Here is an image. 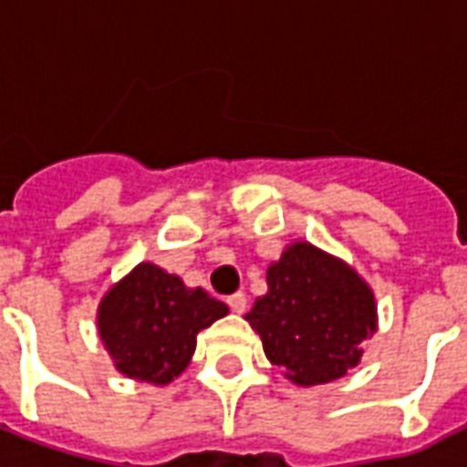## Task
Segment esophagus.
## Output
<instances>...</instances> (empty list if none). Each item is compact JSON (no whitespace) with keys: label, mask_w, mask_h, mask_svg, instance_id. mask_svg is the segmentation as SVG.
<instances>
[{"label":"esophagus","mask_w":467,"mask_h":467,"mask_svg":"<svg viewBox=\"0 0 467 467\" xmlns=\"http://www.w3.org/2000/svg\"><path fill=\"white\" fill-rule=\"evenodd\" d=\"M226 302H229L231 312H236V314H244L245 306H248V299H245L244 292H236V295H231Z\"/></svg>","instance_id":"esophagus-1"}]
</instances>
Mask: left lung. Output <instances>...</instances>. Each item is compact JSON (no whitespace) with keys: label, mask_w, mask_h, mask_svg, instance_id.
Returning <instances> with one entry per match:
<instances>
[{"label":"left lung","mask_w":467,"mask_h":467,"mask_svg":"<svg viewBox=\"0 0 467 467\" xmlns=\"http://www.w3.org/2000/svg\"><path fill=\"white\" fill-rule=\"evenodd\" d=\"M267 292L245 321L267 360L299 388L341 380L378 331V302L363 277L309 241H292L267 265Z\"/></svg>","instance_id":"8db88e82"}]
</instances>
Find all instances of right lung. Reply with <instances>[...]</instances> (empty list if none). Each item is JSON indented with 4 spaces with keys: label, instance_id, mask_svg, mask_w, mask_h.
Here are the masks:
<instances>
[{
    "label": "right lung",
    "instance_id": "obj_1",
    "mask_svg": "<svg viewBox=\"0 0 467 467\" xmlns=\"http://www.w3.org/2000/svg\"><path fill=\"white\" fill-rule=\"evenodd\" d=\"M226 314L223 302L146 260L104 292L97 334L124 378L162 388L190 365L202 328Z\"/></svg>",
    "mask_w": 467,
    "mask_h": 467
}]
</instances>
